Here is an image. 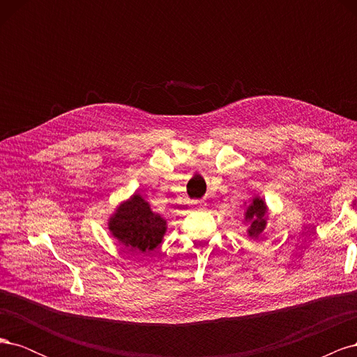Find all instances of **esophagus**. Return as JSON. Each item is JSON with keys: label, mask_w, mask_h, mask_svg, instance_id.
Here are the masks:
<instances>
[{"label": "esophagus", "mask_w": 357, "mask_h": 357, "mask_svg": "<svg viewBox=\"0 0 357 357\" xmlns=\"http://www.w3.org/2000/svg\"><path fill=\"white\" fill-rule=\"evenodd\" d=\"M190 207H192V210H204L205 202L201 201V199H195V201L190 202Z\"/></svg>", "instance_id": "esophagus-1"}]
</instances>
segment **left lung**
<instances>
[{
  "label": "left lung",
  "instance_id": "1",
  "mask_svg": "<svg viewBox=\"0 0 357 357\" xmlns=\"http://www.w3.org/2000/svg\"><path fill=\"white\" fill-rule=\"evenodd\" d=\"M266 205L261 198H253L252 204L247 207L245 222H248V235L257 236L265 229L266 225Z\"/></svg>",
  "mask_w": 357,
  "mask_h": 357
}]
</instances>
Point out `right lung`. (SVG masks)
Wrapping results in <instances>:
<instances>
[{"label":"right lung","instance_id":"1","mask_svg":"<svg viewBox=\"0 0 357 357\" xmlns=\"http://www.w3.org/2000/svg\"><path fill=\"white\" fill-rule=\"evenodd\" d=\"M114 238L131 252L149 253L162 243L167 231V222L150 210L149 202L142 195H135L121 204L109 222Z\"/></svg>","mask_w":357,"mask_h":357}]
</instances>
